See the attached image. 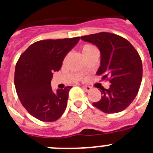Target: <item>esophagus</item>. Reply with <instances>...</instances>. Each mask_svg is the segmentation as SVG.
<instances>
[{
    "label": "esophagus",
    "mask_w": 153,
    "mask_h": 153,
    "mask_svg": "<svg viewBox=\"0 0 153 153\" xmlns=\"http://www.w3.org/2000/svg\"><path fill=\"white\" fill-rule=\"evenodd\" d=\"M83 90H84L85 92H90L91 90V87L90 86H82Z\"/></svg>",
    "instance_id": "1"
}]
</instances>
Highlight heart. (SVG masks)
<instances>
[{
    "label": "heart",
    "instance_id": "1",
    "mask_svg": "<svg viewBox=\"0 0 153 153\" xmlns=\"http://www.w3.org/2000/svg\"><path fill=\"white\" fill-rule=\"evenodd\" d=\"M96 48L95 47H93V45H90V44H85L82 47V51H83V53H85L88 52L90 50L94 49Z\"/></svg>",
    "mask_w": 153,
    "mask_h": 153
}]
</instances>
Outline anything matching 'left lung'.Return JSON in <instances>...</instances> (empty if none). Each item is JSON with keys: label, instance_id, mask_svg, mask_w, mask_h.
<instances>
[{"label": "left lung", "instance_id": "8db88e82", "mask_svg": "<svg viewBox=\"0 0 153 153\" xmlns=\"http://www.w3.org/2000/svg\"><path fill=\"white\" fill-rule=\"evenodd\" d=\"M80 38L100 49L101 62L97 74L111 83L109 89L102 90V97L93 105L106 113L123 111L140 90L143 77L140 54L126 39L114 33L100 32Z\"/></svg>", "mask_w": 153, "mask_h": 153}]
</instances>
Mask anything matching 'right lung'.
<instances>
[{
    "mask_svg": "<svg viewBox=\"0 0 153 153\" xmlns=\"http://www.w3.org/2000/svg\"><path fill=\"white\" fill-rule=\"evenodd\" d=\"M79 36L44 40L31 44L17 60L14 85L19 100L27 111L43 122H53L67 107L72 86L53 93L51 88L53 73L58 71L63 58L77 44Z\"/></svg>",
    "mask_w": 153,
    "mask_h": 153,
    "instance_id": "add662e5",
    "label": "right lung"
}]
</instances>
